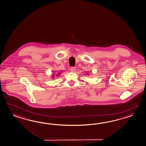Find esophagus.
I'll use <instances>...</instances> for the list:
<instances>
[{"label": "esophagus", "mask_w": 146, "mask_h": 146, "mask_svg": "<svg viewBox=\"0 0 146 146\" xmlns=\"http://www.w3.org/2000/svg\"><path fill=\"white\" fill-rule=\"evenodd\" d=\"M76 70V68L75 67H72L70 68V70L72 72H74Z\"/></svg>", "instance_id": "esophagus-1"}]
</instances>
